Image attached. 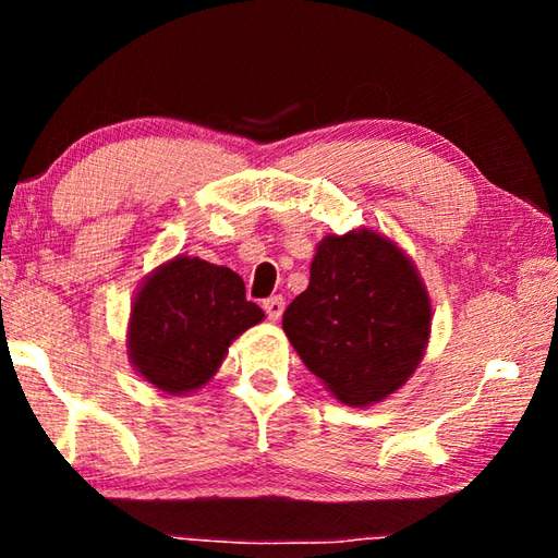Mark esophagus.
<instances>
[{
	"label": "esophagus",
	"mask_w": 558,
	"mask_h": 558,
	"mask_svg": "<svg viewBox=\"0 0 558 558\" xmlns=\"http://www.w3.org/2000/svg\"><path fill=\"white\" fill-rule=\"evenodd\" d=\"M263 310H266V315L272 319V323H276V319H280V315H282V310H286V300L282 298H268L266 302H263Z\"/></svg>",
	"instance_id": "esophagus-1"
}]
</instances>
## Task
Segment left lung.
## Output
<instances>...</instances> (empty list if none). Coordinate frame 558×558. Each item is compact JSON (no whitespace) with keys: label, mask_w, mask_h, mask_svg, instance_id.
Masks as SVG:
<instances>
[{"label":"left lung","mask_w":558,"mask_h":558,"mask_svg":"<svg viewBox=\"0 0 558 558\" xmlns=\"http://www.w3.org/2000/svg\"><path fill=\"white\" fill-rule=\"evenodd\" d=\"M430 319L413 260L389 235L354 229L317 243L310 286L288 305L282 329L337 401L372 405L418 369Z\"/></svg>","instance_id":"1"}]
</instances>
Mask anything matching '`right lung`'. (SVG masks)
Instances as JSON below:
<instances>
[{
  "mask_svg": "<svg viewBox=\"0 0 558 558\" xmlns=\"http://www.w3.org/2000/svg\"><path fill=\"white\" fill-rule=\"evenodd\" d=\"M263 317L256 302L245 300L239 272L177 256L137 288L128 323V356L155 389L169 396L194 393L214 379L233 339Z\"/></svg>",
  "mask_w": 558,
  "mask_h": 558,
  "instance_id": "obj_1",
  "label": "right lung"
}]
</instances>
